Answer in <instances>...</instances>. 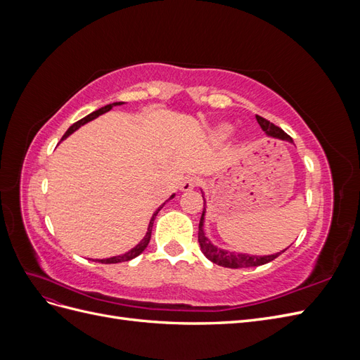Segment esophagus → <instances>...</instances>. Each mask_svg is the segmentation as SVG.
<instances>
[{"label":"esophagus","instance_id":"esophagus-1","mask_svg":"<svg viewBox=\"0 0 360 360\" xmlns=\"http://www.w3.org/2000/svg\"><path fill=\"white\" fill-rule=\"evenodd\" d=\"M198 177H195V176H189V177H186L184 179L183 181H181V184H180V191L181 192H189V191H193L195 188L198 186Z\"/></svg>","mask_w":360,"mask_h":360}]
</instances>
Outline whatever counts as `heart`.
<instances>
[{
  "mask_svg": "<svg viewBox=\"0 0 360 360\" xmlns=\"http://www.w3.org/2000/svg\"><path fill=\"white\" fill-rule=\"evenodd\" d=\"M233 132V126L228 124V123H221L217 124L214 129H213V136L216 139H225L228 135H230Z\"/></svg>",
  "mask_w": 360,
  "mask_h": 360,
  "instance_id": "obj_1",
  "label": "heart"
}]
</instances>
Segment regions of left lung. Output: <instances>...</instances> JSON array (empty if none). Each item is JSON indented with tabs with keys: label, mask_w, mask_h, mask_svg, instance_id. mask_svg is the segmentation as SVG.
Returning <instances> with one entry per match:
<instances>
[{
	"label": "left lung",
	"mask_w": 360,
	"mask_h": 360,
	"mask_svg": "<svg viewBox=\"0 0 360 360\" xmlns=\"http://www.w3.org/2000/svg\"><path fill=\"white\" fill-rule=\"evenodd\" d=\"M257 122L261 126V129L264 130L266 135L270 138H276L281 141H287V143H292L291 136H288L284 130L279 129L278 126H275L274 123L267 122L266 118L257 115ZM202 193V198H204V192ZM204 221H205V200H204V210L201 214V221H200V228H198V243L200 248L202 250V254L209 258L212 263L217 264V266H222V267H230V269H240V267H257V266H263L270 263V261H274L275 258H278L282 252H285L288 248H285L284 250H281V252L276 254H271V255H249V254H243V252H231V250L228 249H222V248H217L216 245H213L209 237L205 236L204 231Z\"/></svg>",
	"instance_id": "8db88e82"
}]
</instances>
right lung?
Segmentation results:
<instances>
[{"mask_svg":"<svg viewBox=\"0 0 360 360\" xmlns=\"http://www.w3.org/2000/svg\"><path fill=\"white\" fill-rule=\"evenodd\" d=\"M123 102H114V103H110V105H106V106H103V108H101V110H96L94 112H91V114H89L86 117H84V118H81L79 122H76L75 124H72L69 129H68V132L64 134V136H63V139H66L69 135H72L75 130H78L81 126H84V124H86L89 122H91V120H94V118H97L99 115H102V114H105V112H108V111H111L112 110V106H117V105H122ZM61 139V141H63ZM174 197H176V193H172L171 197L167 200V201H169V200H172ZM165 201V202H167ZM165 202H163L159 209L153 213V216H151V219H150V224H148V228H147V233H146V236H144V238L143 240H141L135 248H132L129 250V252H126V254H122V255H115V257H111V258H103V259H96V261H99V263H103V264H115V263H123V261H129V259H134L135 257H138L139 254H143L144 252V249L147 248V245H148V242H150V237H151V228H153V222H155V219H156V216H158V213L160 212V209L163 205H165Z\"/></svg>","mask_w":360,"mask_h":360,"instance_id":"1","label":"right lung"}]
</instances>
